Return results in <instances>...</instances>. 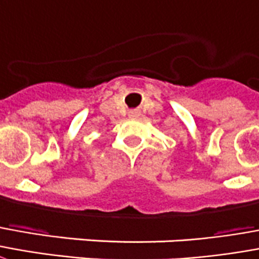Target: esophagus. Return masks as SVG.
Wrapping results in <instances>:
<instances>
[{
    "label": "esophagus",
    "instance_id": "1",
    "mask_svg": "<svg viewBox=\"0 0 259 259\" xmlns=\"http://www.w3.org/2000/svg\"><path fill=\"white\" fill-rule=\"evenodd\" d=\"M130 116H132V118H133V116H136V115H137V112H130Z\"/></svg>",
    "mask_w": 259,
    "mask_h": 259
}]
</instances>
